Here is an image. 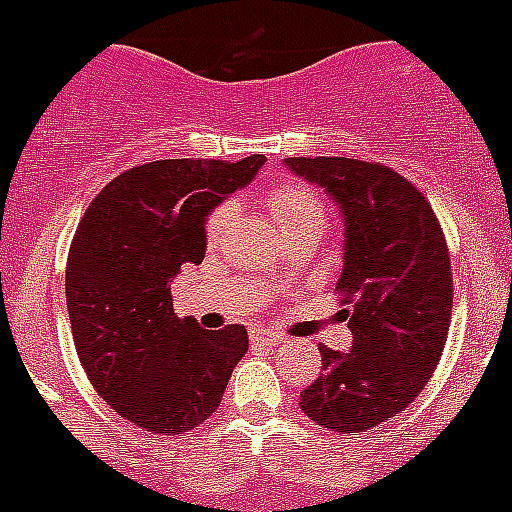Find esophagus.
<instances>
[{
	"label": "esophagus",
	"instance_id": "obj_1",
	"mask_svg": "<svg viewBox=\"0 0 512 512\" xmlns=\"http://www.w3.org/2000/svg\"><path fill=\"white\" fill-rule=\"evenodd\" d=\"M252 342L265 344V347H284L286 336L273 334V331H252Z\"/></svg>",
	"mask_w": 512,
	"mask_h": 512
}]
</instances>
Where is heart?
Returning a JSON list of instances; mask_svg holds the SVG:
<instances>
[{
  "instance_id": "obj_1",
  "label": "heart",
  "mask_w": 512,
  "mask_h": 512,
  "mask_svg": "<svg viewBox=\"0 0 512 512\" xmlns=\"http://www.w3.org/2000/svg\"><path fill=\"white\" fill-rule=\"evenodd\" d=\"M270 210L276 215V223L281 226V231L297 226L326 228L328 223V213L326 205H323V199L318 197L313 189H307L305 184H284L270 191ZM234 215V202H223V205L215 207L205 226L207 242H220L223 234L228 231V226H231Z\"/></svg>"
}]
</instances>
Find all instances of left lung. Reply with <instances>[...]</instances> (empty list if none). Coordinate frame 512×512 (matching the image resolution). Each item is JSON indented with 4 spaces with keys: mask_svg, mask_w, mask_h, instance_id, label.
<instances>
[{
    "mask_svg": "<svg viewBox=\"0 0 512 512\" xmlns=\"http://www.w3.org/2000/svg\"><path fill=\"white\" fill-rule=\"evenodd\" d=\"M284 165L339 205L336 289L352 331V350L321 347L323 373L299 407L323 429L360 434L405 410L439 365L452 315L450 252L426 197L397 170L350 157Z\"/></svg>",
    "mask_w": 512,
    "mask_h": 512,
    "instance_id": "8db88e82",
    "label": "left lung"
}]
</instances>
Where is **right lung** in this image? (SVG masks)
Wrapping results in <instances>:
<instances>
[{"label": "right lung", "mask_w": 512, "mask_h": 512, "mask_svg": "<svg viewBox=\"0 0 512 512\" xmlns=\"http://www.w3.org/2000/svg\"><path fill=\"white\" fill-rule=\"evenodd\" d=\"M265 157L155 160L120 173L83 213L65 270L70 328L99 397L155 434H184L218 410L244 326L178 318L170 281L205 260V220Z\"/></svg>", "instance_id": "add662e5"}]
</instances>
